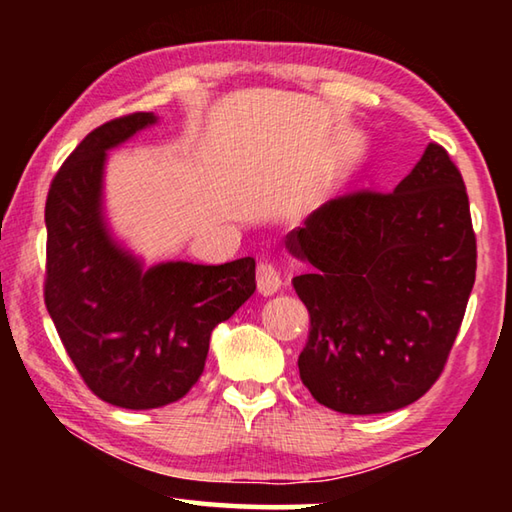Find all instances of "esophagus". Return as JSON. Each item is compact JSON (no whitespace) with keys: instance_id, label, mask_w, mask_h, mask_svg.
<instances>
[{"instance_id":"esophagus-1","label":"esophagus","mask_w":512,"mask_h":512,"mask_svg":"<svg viewBox=\"0 0 512 512\" xmlns=\"http://www.w3.org/2000/svg\"><path fill=\"white\" fill-rule=\"evenodd\" d=\"M282 277L280 271L271 262H259L257 264V289L264 296H273V293L280 291Z\"/></svg>"}]
</instances>
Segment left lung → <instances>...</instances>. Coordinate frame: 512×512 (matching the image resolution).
<instances>
[{
    "label": "left lung",
    "instance_id": "1",
    "mask_svg": "<svg viewBox=\"0 0 512 512\" xmlns=\"http://www.w3.org/2000/svg\"><path fill=\"white\" fill-rule=\"evenodd\" d=\"M307 262L293 289L311 327L298 368L327 409H404L440 377L476 275V239L461 171L438 144L393 192H354L291 230Z\"/></svg>",
    "mask_w": 512,
    "mask_h": 512
}]
</instances>
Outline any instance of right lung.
<instances>
[{
    "label": "right lung",
    "instance_id": "add662e5",
    "mask_svg": "<svg viewBox=\"0 0 512 512\" xmlns=\"http://www.w3.org/2000/svg\"><path fill=\"white\" fill-rule=\"evenodd\" d=\"M158 124L135 112L85 137L51 180L45 305L69 359L103 402L158 409L203 375L212 329L255 293V259L144 266L103 214L108 151Z\"/></svg>",
    "mask_w": 512,
    "mask_h": 512
}]
</instances>
